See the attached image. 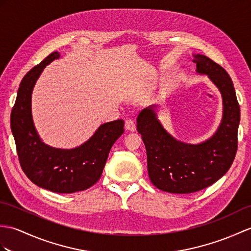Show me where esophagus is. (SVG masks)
Wrapping results in <instances>:
<instances>
[{"label":"esophagus","mask_w":251,"mask_h":251,"mask_svg":"<svg viewBox=\"0 0 251 251\" xmlns=\"http://www.w3.org/2000/svg\"><path fill=\"white\" fill-rule=\"evenodd\" d=\"M136 124L133 123L131 120H126L125 121V129L128 131H136Z\"/></svg>","instance_id":"34e87169"}]
</instances>
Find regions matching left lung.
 <instances>
[{
  "label": "left lung",
  "instance_id": "obj_1",
  "mask_svg": "<svg viewBox=\"0 0 251 251\" xmlns=\"http://www.w3.org/2000/svg\"><path fill=\"white\" fill-rule=\"evenodd\" d=\"M197 73L207 75L223 96L224 114L217 131L206 141L188 144L173 138L158 121L155 106L143 109L137 129L147 149L151 182L171 194H191L224 176L237 151L240 104L229 74L209 57L194 54Z\"/></svg>",
  "mask_w": 251,
  "mask_h": 251
}]
</instances>
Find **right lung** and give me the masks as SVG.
Returning <instances> with one entry per match:
<instances>
[{"label": "right lung", "instance_id": "add662e5", "mask_svg": "<svg viewBox=\"0 0 251 251\" xmlns=\"http://www.w3.org/2000/svg\"><path fill=\"white\" fill-rule=\"evenodd\" d=\"M59 57V52H52L22 79L11 110L10 127L20 166L31 182L57 194H73L90 188L100 178L110 150L124 132V121L100 125L85 143L72 150L45 144L33 123L32 92L43 69Z\"/></svg>", "mask_w": 251, "mask_h": 251}]
</instances>
